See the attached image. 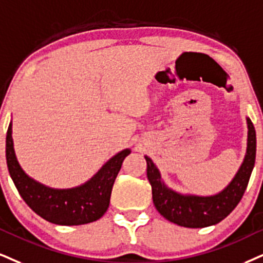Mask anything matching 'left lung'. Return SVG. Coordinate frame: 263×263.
<instances>
[{"label":"left lung","instance_id":"left-lung-1","mask_svg":"<svg viewBox=\"0 0 263 263\" xmlns=\"http://www.w3.org/2000/svg\"><path fill=\"white\" fill-rule=\"evenodd\" d=\"M246 124L248 142L242 163L228 185L213 195L183 194L172 189L164 183L154 161L145 156L154 205L164 218L186 228H205L219 223L235 209L248 186L256 158V132L249 117Z\"/></svg>","mask_w":263,"mask_h":263}]
</instances>
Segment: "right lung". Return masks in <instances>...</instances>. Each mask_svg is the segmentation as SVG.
<instances>
[{"mask_svg":"<svg viewBox=\"0 0 263 263\" xmlns=\"http://www.w3.org/2000/svg\"><path fill=\"white\" fill-rule=\"evenodd\" d=\"M130 152V148L119 151L84 184L68 189H56L32 179L21 167L13 144L12 122L6 138L9 176L23 200L36 215L58 226L86 224L105 215L109 206L113 184L123 161Z\"/></svg>","mask_w":263,"mask_h":263,"instance_id":"1","label":"right lung"}]
</instances>
